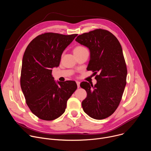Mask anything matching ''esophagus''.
I'll return each mask as SVG.
<instances>
[{
    "label": "esophagus",
    "instance_id": "1",
    "mask_svg": "<svg viewBox=\"0 0 151 151\" xmlns=\"http://www.w3.org/2000/svg\"><path fill=\"white\" fill-rule=\"evenodd\" d=\"M76 82L77 85H78V88H79V87H80V82H79V81H76Z\"/></svg>",
    "mask_w": 151,
    "mask_h": 151
}]
</instances>
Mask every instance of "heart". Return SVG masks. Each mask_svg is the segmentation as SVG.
I'll return each instance as SVG.
<instances>
[{"label":"heart","mask_w":151,"mask_h":151,"mask_svg":"<svg viewBox=\"0 0 151 151\" xmlns=\"http://www.w3.org/2000/svg\"><path fill=\"white\" fill-rule=\"evenodd\" d=\"M87 48H86L85 47L82 46V45H78L77 46H76L74 49H73V53L74 54L76 55H79L81 53H82L83 52L87 51Z\"/></svg>","instance_id":"obj_1"}]
</instances>
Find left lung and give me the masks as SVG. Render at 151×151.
<instances>
[{
    "instance_id": "8db88e82",
    "label": "left lung",
    "mask_w": 151,
    "mask_h": 151,
    "mask_svg": "<svg viewBox=\"0 0 151 151\" xmlns=\"http://www.w3.org/2000/svg\"><path fill=\"white\" fill-rule=\"evenodd\" d=\"M75 40L89 48L87 70L93 71L97 80L94 85L87 82L80 84L87 93L82 102L83 110L94 119L106 118L117 109L127 83V69L121 45L112 33L101 29L84 33Z\"/></svg>"
}]
</instances>
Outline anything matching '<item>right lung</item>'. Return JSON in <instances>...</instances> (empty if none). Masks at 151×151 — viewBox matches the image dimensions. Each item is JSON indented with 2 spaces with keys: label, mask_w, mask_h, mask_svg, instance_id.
<instances>
[{
  "label": "right lung",
  "mask_w": 151,
  "mask_h": 151,
  "mask_svg": "<svg viewBox=\"0 0 151 151\" xmlns=\"http://www.w3.org/2000/svg\"><path fill=\"white\" fill-rule=\"evenodd\" d=\"M77 35L43 33L33 39L25 50L21 88L29 109L41 119L52 121L60 116L77 88L75 81L57 84L52 75V69L59 66L63 51Z\"/></svg>",
  "instance_id": "obj_1"
}]
</instances>
